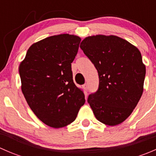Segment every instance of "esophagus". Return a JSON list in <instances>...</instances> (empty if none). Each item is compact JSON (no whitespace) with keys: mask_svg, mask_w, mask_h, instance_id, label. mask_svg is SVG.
<instances>
[{"mask_svg":"<svg viewBox=\"0 0 156 156\" xmlns=\"http://www.w3.org/2000/svg\"><path fill=\"white\" fill-rule=\"evenodd\" d=\"M83 87H84V89L86 91H87V90H88V84H84V85H83Z\"/></svg>","mask_w":156,"mask_h":156,"instance_id":"1","label":"esophagus"}]
</instances>
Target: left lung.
<instances>
[{
    "label": "left lung",
    "mask_w": 156,
    "mask_h": 156,
    "mask_svg": "<svg viewBox=\"0 0 156 156\" xmlns=\"http://www.w3.org/2000/svg\"><path fill=\"white\" fill-rule=\"evenodd\" d=\"M80 48L99 75L98 90L87 102L96 119L109 126L130 116L144 92L146 66L136 47L115 35L86 37Z\"/></svg>",
    "instance_id": "8db88e82"
}]
</instances>
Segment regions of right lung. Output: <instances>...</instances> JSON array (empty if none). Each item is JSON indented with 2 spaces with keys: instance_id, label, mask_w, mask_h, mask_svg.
<instances>
[{
  "instance_id": "obj_1",
  "label": "right lung",
  "mask_w": 156,
  "mask_h": 156,
  "mask_svg": "<svg viewBox=\"0 0 156 156\" xmlns=\"http://www.w3.org/2000/svg\"><path fill=\"white\" fill-rule=\"evenodd\" d=\"M81 40L69 34L42 39L30 46L19 67L22 92L29 107L53 128L73 122L85 103L84 93L74 83L71 68Z\"/></svg>"
}]
</instances>
